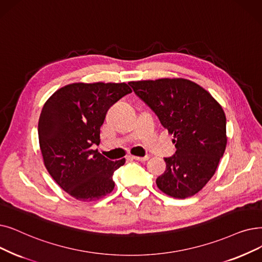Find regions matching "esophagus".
I'll use <instances>...</instances> for the list:
<instances>
[{
    "mask_svg": "<svg viewBox=\"0 0 262 262\" xmlns=\"http://www.w3.org/2000/svg\"><path fill=\"white\" fill-rule=\"evenodd\" d=\"M133 158L136 159V161H139V162H145V161H147V159L150 158V156L149 155H145V156H142V157H140V156H133Z\"/></svg>",
    "mask_w": 262,
    "mask_h": 262,
    "instance_id": "esophagus-1",
    "label": "esophagus"
}]
</instances>
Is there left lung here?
Here are the masks:
<instances>
[{"instance_id": "obj_1", "label": "left lung", "mask_w": 262, "mask_h": 262, "mask_svg": "<svg viewBox=\"0 0 262 262\" xmlns=\"http://www.w3.org/2000/svg\"><path fill=\"white\" fill-rule=\"evenodd\" d=\"M129 85L174 137L177 151L164 158L166 171L156 179L157 187L173 198L194 196L213 177L226 149L223 108L208 91L187 79Z\"/></svg>"}]
</instances>
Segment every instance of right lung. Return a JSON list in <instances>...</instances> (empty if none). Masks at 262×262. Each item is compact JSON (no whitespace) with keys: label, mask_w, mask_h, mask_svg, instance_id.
Listing matches in <instances>:
<instances>
[{"label":"right lung","mask_w":262,"mask_h":262,"mask_svg":"<svg viewBox=\"0 0 262 262\" xmlns=\"http://www.w3.org/2000/svg\"><path fill=\"white\" fill-rule=\"evenodd\" d=\"M132 93L126 83H73L43 105L38 138L48 172L68 195L95 201L115 188L113 172L125 158L112 162L93 150L100 142V126L108 109Z\"/></svg>","instance_id":"add662e5"}]
</instances>
